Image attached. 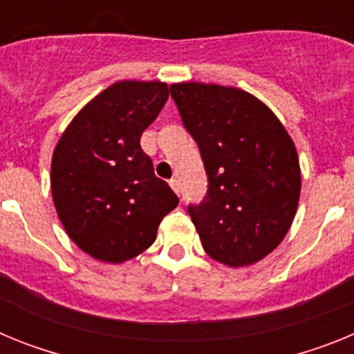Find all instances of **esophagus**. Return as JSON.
I'll use <instances>...</instances> for the list:
<instances>
[{
    "label": "esophagus",
    "instance_id": "esophagus-1",
    "mask_svg": "<svg viewBox=\"0 0 354 354\" xmlns=\"http://www.w3.org/2000/svg\"><path fill=\"white\" fill-rule=\"evenodd\" d=\"M170 186H171V189H174V192L177 193V195H179V193H180L179 180H177V179H170Z\"/></svg>",
    "mask_w": 354,
    "mask_h": 354
}]
</instances>
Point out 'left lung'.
I'll return each mask as SVG.
<instances>
[{
  "instance_id": "obj_1",
  "label": "left lung",
  "mask_w": 354,
  "mask_h": 354,
  "mask_svg": "<svg viewBox=\"0 0 354 354\" xmlns=\"http://www.w3.org/2000/svg\"><path fill=\"white\" fill-rule=\"evenodd\" d=\"M207 171L204 202L189 216L209 257L230 268L273 252L292 225L301 170L292 138L261 99L214 83L170 84Z\"/></svg>"
}]
</instances>
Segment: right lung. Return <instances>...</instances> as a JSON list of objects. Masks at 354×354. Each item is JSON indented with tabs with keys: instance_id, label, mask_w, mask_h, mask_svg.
Wrapping results in <instances>:
<instances>
[{
	"instance_id": "right-lung-1",
	"label": "right lung",
	"mask_w": 354,
	"mask_h": 354,
	"mask_svg": "<svg viewBox=\"0 0 354 354\" xmlns=\"http://www.w3.org/2000/svg\"><path fill=\"white\" fill-rule=\"evenodd\" d=\"M168 93L162 81H117L80 109L56 143V212L67 236L97 261L120 264L145 252L179 204L140 147Z\"/></svg>"
}]
</instances>
